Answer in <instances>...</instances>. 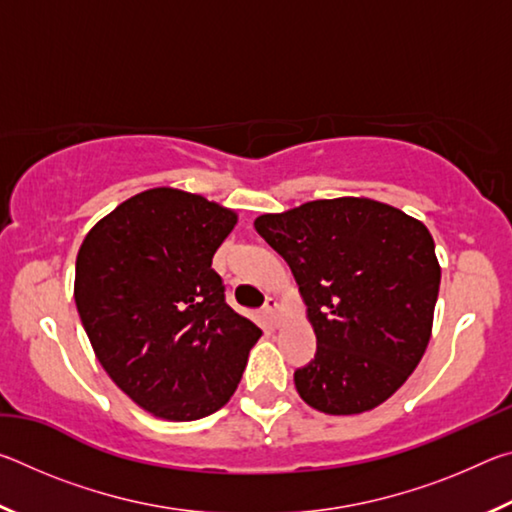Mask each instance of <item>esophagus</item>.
I'll return each mask as SVG.
<instances>
[{
  "instance_id": "34e87169",
  "label": "esophagus",
  "mask_w": 512,
  "mask_h": 512,
  "mask_svg": "<svg viewBox=\"0 0 512 512\" xmlns=\"http://www.w3.org/2000/svg\"><path fill=\"white\" fill-rule=\"evenodd\" d=\"M280 302H277L275 298H266V305H264V314L273 320V323H277V318H280Z\"/></svg>"
}]
</instances>
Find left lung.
Returning a JSON list of instances; mask_svg holds the SVG:
<instances>
[{
  "label": "left lung",
  "mask_w": 512,
  "mask_h": 512,
  "mask_svg": "<svg viewBox=\"0 0 512 512\" xmlns=\"http://www.w3.org/2000/svg\"><path fill=\"white\" fill-rule=\"evenodd\" d=\"M307 305L316 357L293 381L311 409L354 415L386 402L431 339L440 264L422 221L372 198H325L262 214Z\"/></svg>",
  "instance_id": "obj_1"
}]
</instances>
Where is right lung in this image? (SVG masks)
Here are the masks:
<instances>
[{"label":"right lung","instance_id":"obj_1","mask_svg":"<svg viewBox=\"0 0 512 512\" xmlns=\"http://www.w3.org/2000/svg\"><path fill=\"white\" fill-rule=\"evenodd\" d=\"M237 212L173 187L146 189L85 235L74 300L103 370L155 418L228 404L262 329L225 305L212 257Z\"/></svg>","mask_w":512,"mask_h":512}]
</instances>
